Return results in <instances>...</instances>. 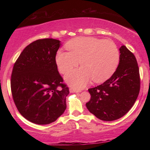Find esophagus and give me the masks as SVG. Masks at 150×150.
<instances>
[{
	"label": "esophagus",
	"instance_id": "34e87169",
	"mask_svg": "<svg viewBox=\"0 0 150 150\" xmlns=\"http://www.w3.org/2000/svg\"><path fill=\"white\" fill-rule=\"evenodd\" d=\"M69 91H70L71 93H79V92H81L80 91H77V90H76V89H73V88H70Z\"/></svg>",
	"mask_w": 150,
	"mask_h": 150
}]
</instances>
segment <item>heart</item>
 I'll return each mask as SVG.
<instances>
[{
	"mask_svg": "<svg viewBox=\"0 0 150 150\" xmlns=\"http://www.w3.org/2000/svg\"><path fill=\"white\" fill-rule=\"evenodd\" d=\"M68 52L59 50L55 63L59 71L65 74L79 65L82 67L65 76L68 84L77 89L85 87L89 81L100 83L115 71L120 59L116 45L109 40L94 37H77L65 45Z\"/></svg>",
	"mask_w": 150,
	"mask_h": 150,
	"instance_id": "b5f03b06",
	"label": "heart"
}]
</instances>
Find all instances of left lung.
<instances>
[{
	"label": "left lung",
	"mask_w": 150,
	"mask_h": 150,
	"mask_svg": "<svg viewBox=\"0 0 150 150\" xmlns=\"http://www.w3.org/2000/svg\"><path fill=\"white\" fill-rule=\"evenodd\" d=\"M119 51L120 62L111 77L88 90L91 97L86 106L101 120L112 121L122 117L139 95L140 79L136 57L125 45H122Z\"/></svg>",
	"instance_id": "left-lung-1"
}]
</instances>
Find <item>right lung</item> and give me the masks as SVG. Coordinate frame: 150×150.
<instances>
[{
    "label": "right lung",
    "mask_w": 150,
    "mask_h": 150,
    "mask_svg": "<svg viewBox=\"0 0 150 150\" xmlns=\"http://www.w3.org/2000/svg\"><path fill=\"white\" fill-rule=\"evenodd\" d=\"M61 44L53 38L38 40L24 48L14 65L12 97L19 112L32 123L54 122L67 107L69 88L62 83L55 63Z\"/></svg>",
    "instance_id": "right-lung-1"
}]
</instances>
